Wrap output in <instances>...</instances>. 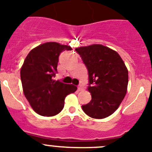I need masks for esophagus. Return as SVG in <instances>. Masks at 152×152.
I'll return each instance as SVG.
<instances>
[{"instance_id": "1", "label": "esophagus", "mask_w": 152, "mask_h": 152, "mask_svg": "<svg viewBox=\"0 0 152 152\" xmlns=\"http://www.w3.org/2000/svg\"><path fill=\"white\" fill-rule=\"evenodd\" d=\"M83 90H84V88H83V87H82V85H79V87H78V91H83Z\"/></svg>"}]
</instances>
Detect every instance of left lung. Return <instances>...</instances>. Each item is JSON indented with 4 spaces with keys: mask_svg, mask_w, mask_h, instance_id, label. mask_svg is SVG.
<instances>
[{
    "mask_svg": "<svg viewBox=\"0 0 152 152\" xmlns=\"http://www.w3.org/2000/svg\"><path fill=\"white\" fill-rule=\"evenodd\" d=\"M88 71L91 94L89 103L82 105L87 115L94 119L109 117L118 108L127 92L129 72L116 51L101 45L76 49Z\"/></svg>",
    "mask_w": 152,
    "mask_h": 152,
    "instance_id": "left-lung-1",
    "label": "left lung"
}]
</instances>
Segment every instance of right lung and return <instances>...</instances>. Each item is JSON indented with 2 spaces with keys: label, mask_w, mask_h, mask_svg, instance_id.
I'll return each instance as SVG.
<instances>
[{
  "label": "right lung",
  "mask_w": 152,
  "mask_h": 152,
  "mask_svg": "<svg viewBox=\"0 0 152 152\" xmlns=\"http://www.w3.org/2000/svg\"><path fill=\"white\" fill-rule=\"evenodd\" d=\"M71 50L70 46L47 42L32 49L23 61L20 69L23 94L39 115L58 114L64 107L65 97L77 90L75 85L53 79L60 53Z\"/></svg>",
  "instance_id": "obj_1"
}]
</instances>
